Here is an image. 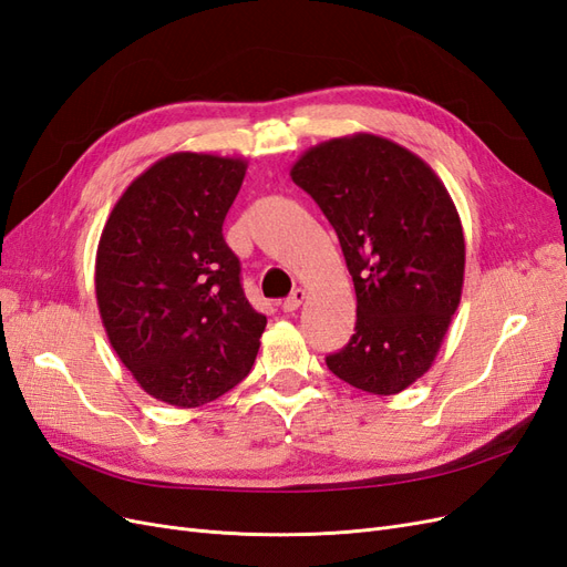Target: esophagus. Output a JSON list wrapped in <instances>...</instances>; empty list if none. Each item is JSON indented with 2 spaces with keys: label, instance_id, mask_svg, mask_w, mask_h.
Instances as JSON below:
<instances>
[{
  "label": "esophagus",
  "instance_id": "esophagus-1",
  "mask_svg": "<svg viewBox=\"0 0 567 567\" xmlns=\"http://www.w3.org/2000/svg\"><path fill=\"white\" fill-rule=\"evenodd\" d=\"M305 298H307L305 290H302V288H296L293 293H290V296L281 302V310H284V312H296L298 307L305 302Z\"/></svg>",
  "mask_w": 567,
  "mask_h": 567
}]
</instances>
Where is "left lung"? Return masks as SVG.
<instances>
[{"label": "left lung", "instance_id": "left-lung-1", "mask_svg": "<svg viewBox=\"0 0 567 567\" xmlns=\"http://www.w3.org/2000/svg\"><path fill=\"white\" fill-rule=\"evenodd\" d=\"M290 179L331 221L354 281V333L326 364L357 390L402 392L433 367L461 302L466 241L450 192L369 132L307 148Z\"/></svg>", "mask_w": 567, "mask_h": 567}]
</instances>
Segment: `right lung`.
Instances as JSON below:
<instances>
[{
	"mask_svg": "<svg viewBox=\"0 0 567 567\" xmlns=\"http://www.w3.org/2000/svg\"><path fill=\"white\" fill-rule=\"evenodd\" d=\"M244 158L179 151L117 198L96 248L101 321L134 381L179 409L241 383L267 317L255 312L221 225L244 184Z\"/></svg>",
	"mask_w": 567,
	"mask_h": 567,
	"instance_id": "add662e5",
	"label": "right lung"
}]
</instances>
